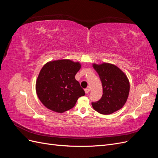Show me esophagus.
<instances>
[{
  "mask_svg": "<svg viewBox=\"0 0 158 158\" xmlns=\"http://www.w3.org/2000/svg\"><path fill=\"white\" fill-rule=\"evenodd\" d=\"M84 91H85V93L86 94H88L89 92V88H85V89H84Z\"/></svg>",
  "mask_w": 158,
  "mask_h": 158,
  "instance_id": "34e87169",
  "label": "esophagus"
}]
</instances>
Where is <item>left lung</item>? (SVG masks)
Wrapping results in <instances>:
<instances>
[{
	"instance_id": "left-lung-1",
	"label": "left lung",
	"mask_w": 158,
	"mask_h": 158,
	"mask_svg": "<svg viewBox=\"0 0 158 158\" xmlns=\"http://www.w3.org/2000/svg\"><path fill=\"white\" fill-rule=\"evenodd\" d=\"M93 67L99 74L103 87L102 97L92 103L93 108L103 114L118 111L124 106L128 97L130 84L127 76L113 64H93Z\"/></svg>"
}]
</instances>
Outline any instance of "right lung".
Instances as JSON below:
<instances>
[{
  "label": "right lung",
  "instance_id": "add662e5",
  "mask_svg": "<svg viewBox=\"0 0 158 158\" xmlns=\"http://www.w3.org/2000/svg\"><path fill=\"white\" fill-rule=\"evenodd\" d=\"M81 68L69 59L50 61L41 69L36 81V93L41 102L51 111L63 113L73 108L85 92L75 75Z\"/></svg>",
  "mask_w": 158,
  "mask_h": 158
}]
</instances>
